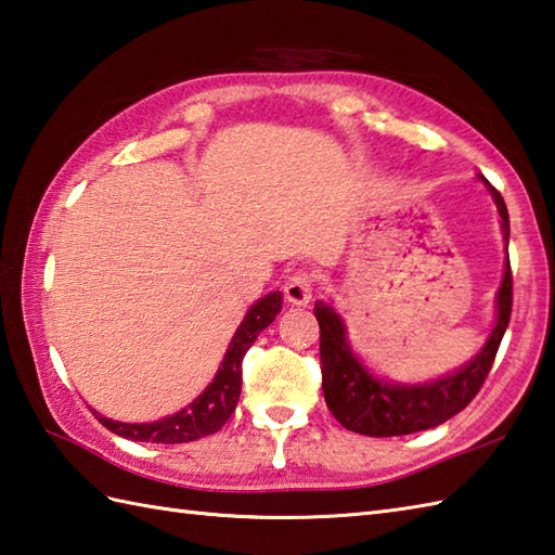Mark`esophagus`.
I'll use <instances>...</instances> for the list:
<instances>
[{
	"instance_id": "esophagus-1",
	"label": "esophagus",
	"mask_w": 555,
	"mask_h": 555,
	"mask_svg": "<svg viewBox=\"0 0 555 555\" xmlns=\"http://www.w3.org/2000/svg\"><path fill=\"white\" fill-rule=\"evenodd\" d=\"M312 291H314V276L308 274V271H296L284 286L286 300L293 305H308L312 300Z\"/></svg>"
}]
</instances>
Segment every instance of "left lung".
I'll list each match as a JSON object with an SVG mask.
<instances>
[{"mask_svg": "<svg viewBox=\"0 0 555 555\" xmlns=\"http://www.w3.org/2000/svg\"><path fill=\"white\" fill-rule=\"evenodd\" d=\"M489 191L496 199L503 219V235L508 241L511 221L501 193L489 181ZM513 312V271L511 259L499 291V322L479 356L457 370L427 386H391L376 382L362 370L346 340L344 322L324 302H314V317L320 322V367L326 405L346 429L364 436H405L422 429L439 427L446 420L465 410L485 386L496 360L499 346L508 328Z\"/></svg>", "mask_w": 555, "mask_h": 555, "instance_id": "8db88e82", "label": "left lung"}]
</instances>
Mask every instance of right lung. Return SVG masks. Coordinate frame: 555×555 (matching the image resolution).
Returning a JSON list of instances; mask_svg holds the SVG:
<instances>
[{"label": "right lung", "mask_w": 555, "mask_h": 555, "mask_svg": "<svg viewBox=\"0 0 555 555\" xmlns=\"http://www.w3.org/2000/svg\"><path fill=\"white\" fill-rule=\"evenodd\" d=\"M281 302H284L281 300V293H269L267 298L253 305L231 340L229 352L221 362L215 382L207 386V391L203 396L193 400L183 412H179V415L152 424H124L102 417L98 412L95 417L100 420L102 427L124 436V439L150 443H188L219 431L233 415L235 405H238L245 352L250 350L257 336L276 320L281 312Z\"/></svg>", "instance_id": "right-lung-1"}]
</instances>
